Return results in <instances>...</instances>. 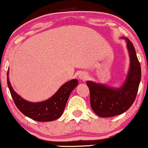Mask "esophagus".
Returning <instances> with one entry per match:
<instances>
[{"mask_svg": "<svg viewBox=\"0 0 148 148\" xmlns=\"http://www.w3.org/2000/svg\"><path fill=\"white\" fill-rule=\"evenodd\" d=\"M79 79L81 80H82V81H86V80L87 79V78H88V75H87V74H86V73L82 72V73H81V74H79Z\"/></svg>", "mask_w": 148, "mask_h": 148, "instance_id": "esophagus-1", "label": "esophagus"}]
</instances>
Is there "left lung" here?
I'll return each instance as SVG.
<instances>
[{
  "label": "left lung",
  "mask_w": 148,
  "mask_h": 148,
  "mask_svg": "<svg viewBox=\"0 0 148 148\" xmlns=\"http://www.w3.org/2000/svg\"><path fill=\"white\" fill-rule=\"evenodd\" d=\"M130 53V68L125 84L120 88L113 89L101 84L87 81L93 111L101 118H109L123 113L133 104L141 79V69L132 42L127 37Z\"/></svg>",
  "instance_id": "obj_1"
}]
</instances>
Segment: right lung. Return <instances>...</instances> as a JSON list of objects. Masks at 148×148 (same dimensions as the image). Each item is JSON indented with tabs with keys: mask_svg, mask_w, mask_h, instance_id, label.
<instances>
[{
	"mask_svg": "<svg viewBox=\"0 0 148 148\" xmlns=\"http://www.w3.org/2000/svg\"><path fill=\"white\" fill-rule=\"evenodd\" d=\"M7 80L10 94L18 109L25 116L38 122L53 121L60 118L71 92L78 85L77 80L72 79L62 85L50 99L42 102L32 103L18 95L12 88L8 76Z\"/></svg>",
	"mask_w": 148,
	"mask_h": 148,
	"instance_id": "obj_1",
	"label": "right lung"
}]
</instances>
